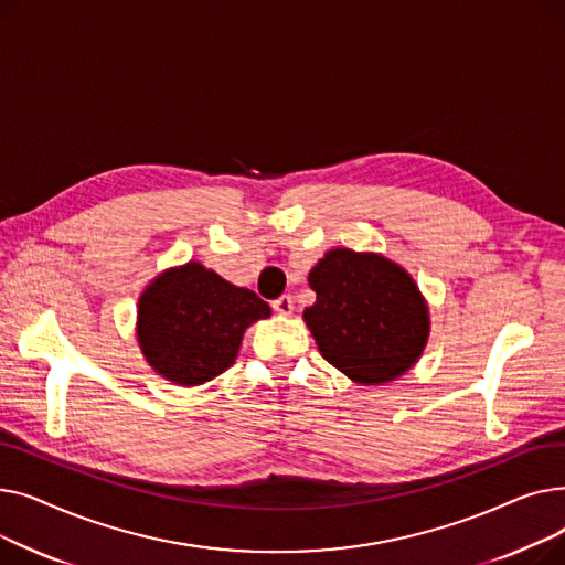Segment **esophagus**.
Instances as JSON below:
<instances>
[{
	"label": "esophagus",
	"instance_id": "1",
	"mask_svg": "<svg viewBox=\"0 0 565 565\" xmlns=\"http://www.w3.org/2000/svg\"><path fill=\"white\" fill-rule=\"evenodd\" d=\"M273 309H275L279 316H290L292 309H295L290 295H281V298H277V300L273 302Z\"/></svg>",
	"mask_w": 565,
	"mask_h": 565
}]
</instances>
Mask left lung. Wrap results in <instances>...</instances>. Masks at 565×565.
<instances>
[{
    "label": "left lung",
    "mask_w": 565,
    "mask_h": 565,
    "mask_svg": "<svg viewBox=\"0 0 565 565\" xmlns=\"http://www.w3.org/2000/svg\"><path fill=\"white\" fill-rule=\"evenodd\" d=\"M316 290L305 309L324 360L358 384H384L409 371L428 341L430 320L419 286L390 258L330 249L309 273Z\"/></svg>",
    "instance_id": "obj_1"
}]
</instances>
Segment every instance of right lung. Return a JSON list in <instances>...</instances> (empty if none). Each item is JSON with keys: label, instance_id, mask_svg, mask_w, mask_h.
<instances>
[{"label": "right lung", "instance_id": "1", "mask_svg": "<svg viewBox=\"0 0 565 565\" xmlns=\"http://www.w3.org/2000/svg\"><path fill=\"white\" fill-rule=\"evenodd\" d=\"M270 316L258 295L190 260L146 286L137 307V339L146 362L181 387L224 373L252 322Z\"/></svg>", "mask_w": 565, "mask_h": 565}]
</instances>
